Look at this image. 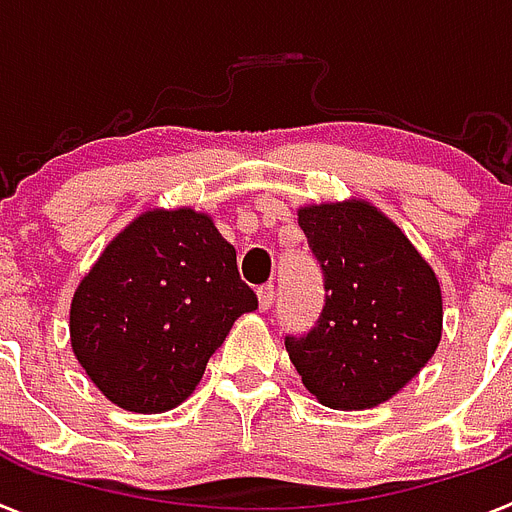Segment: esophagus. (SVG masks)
<instances>
[{
	"label": "esophagus",
	"mask_w": 512,
	"mask_h": 512,
	"mask_svg": "<svg viewBox=\"0 0 512 512\" xmlns=\"http://www.w3.org/2000/svg\"><path fill=\"white\" fill-rule=\"evenodd\" d=\"M256 295H259V308L261 310H269L274 303V285H261L259 290H256Z\"/></svg>",
	"instance_id": "obj_1"
}]
</instances>
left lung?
Wrapping results in <instances>:
<instances>
[{"mask_svg": "<svg viewBox=\"0 0 512 512\" xmlns=\"http://www.w3.org/2000/svg\"><path fill=\"white\" fill-rule=\"evenodd\" d=\"M298 225L323 277V308L285 347L305 388L331 409L388 401L435 355L440 285L399 227L368 202L318 204Z\"/></svg>", "mask_w": 512, "mask_h": 512, "instance_id": "obj_1", "label": "left lung"}]
</instances>
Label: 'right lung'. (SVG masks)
I'll list each match as a JSON object with an SVG mask.
<instances>
[{
	"instance_id": "right-lung-1",
	"label": "right lung",
	"mask_w": 512,
	"mask_h": 512,
	"mask_svg": "<svg viewBox=\"0 0 512 512\" xmlns=\"http://www.w3.org/2000/svg\"><path fill=\"white\" fill-rule=\"evenodd\" d=\"M256 308L207 214L157 209L100 253L74 292L69 334L103 396L157 414L189 399L235 318Z\"/></svg>"
}]
</instances>
